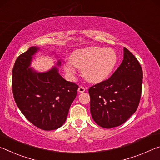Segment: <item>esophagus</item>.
Returning a JSON list of instances; mask_svg holds the SVG:
<instances>
[{
    "label": "esophagus",
    "instance_id": "34e87169",
    "mask_svg": "<svg viewBox=\"0 0 160 160\" xmlns=\"http://www.w3.org/2000/svg\"><path fill=\"white\" fill-rule=\"evenodd\" d=\"M85 91V88L83 86H80L79 88H78V92H79L80 93L81 92H84Z\"/></svg>",
    "mask_w": 160,
    "mask_h": 160
}]
</instances>
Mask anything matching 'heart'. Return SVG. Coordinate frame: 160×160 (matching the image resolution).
<instances>
[{
	"mask_svg": "<svg viewBox=\"0 0 160 160\" xmlns=\"http://www.w3.org/2000/svg\"><path fill=\"white\" fill-rule=\"evenodd\" d=\"M118 60L117 53L113 48L96 47L78 50L70 57V63L77 68L82 69L85 79L92 83L107 80L116 68ZM72 65L66 63L64 66L69 74H73L75 72Z\"/></svg>",
	"mask_w": 160,
	"mask_h": 160,
	"instance_id": "1",
	"label": "heart"
}]
</instances>
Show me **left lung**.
<instances>
[{
  "mask_svg": "<svg viewBox=\"0 0 160 160\" xmlns=\"http://www.w3.org/2000/svg\"><path fill=\"white\" fill-rule=\"evenodd\" d=\"M142 84V68L124 47L123 60L112 76L88 90L91 115L97 125L111 128L125 123L138 107Z\"/></svg>",
  "mask_w": 160,
  "mask_h": 160,
  "instance_id": "left-lung-1",
  "label": "left lung"
}]
</instances>
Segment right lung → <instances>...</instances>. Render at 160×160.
<instances>
[{"label": "right lung", "instance_id": "right-lung-1", "mask_svg": "<svg viewBox=\"0 0 160 160\" xmlns=\"http://www.w3.org/2000/svg\"><path fill=\"white\" fill-rule=\"evenodd\" d=\"M38 50L32 47L16 59L12 68V93L18 108L29 122L42 130L51 131L66 121L78 85L63 79L56 67L46 72L29 68L32 56Z\"/></svg>", "mask_w": 160, "mask_h": 160}]
</instances>
